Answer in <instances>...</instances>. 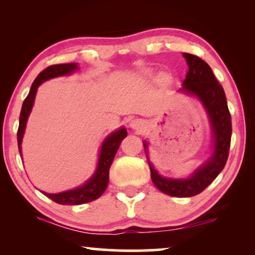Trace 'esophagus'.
Instances as JSON below:
<instances>
[{
  "label": "esophagus",
  "mask_w": 255,
  "mask_h": 255,
  "mask_svg": "<svg viewBox=\"0 0 255 255\" xmlns=\"http://www.w3.org/2000/svg\"><path fill=\"white\" fill-rule=\"evenodd\" d=\"M131 127L133 128H135V130H139V128H141V127H142V122L141 121H138V120L132 121L131 122Z\"/></svg>",
  "instance_id": "34e87169"
}]
</instances>
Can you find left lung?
Masks as SVG:
<instances>
[{
    "mask_svg": "<svg viewBox=\"0 0 255 255\" xmlns=\"http://www.w3.org/2000/svg\"><path fill=\"white\" fill-rule=\"evenodd\" d=\"M187 59L188 73L183 81V90L194 94L203 102L210 117L215 135L214 154L203 167L188 180H170L160 176L148 162L153 183L162 193L174 197H191L202 193L225 167L231 145L232 124L224 89L215 78L212 69L197 55L183 53ZM145 148L147 145L144 142Z\"/></svg>",
    "mask_w": 255,
    "mask_h": 255,
    "instance_id": "left-lung-1",
    "label": "left lung"
}]
</instances>
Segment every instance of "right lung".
<instances>
[{
  "label": "right lung",
  "mask_w": 255,
  "mask_h": 255,
  "mask_svg": "<svg viewBox=\"0 0 255 255\" xmlns=\"http://www.w3.org/2000/svg\"><path fill=\"white\" fill-rule=\"evenodd\" d=\"M78 68L76 64H59V65H52L45 68L43 72H40L38 76L34 80L32 86H31L30 92L24 100L22 110H20L19 115V125L18 130H17V142H18V149L20 153V144H22V138L24 133V128H25L26 120L29 117V114L31 111V108L33 106L34 96H36V92L38 86L41 82L46 81L48 79L55 78V76L66 75L72 73L74 69ZM127 130L125 128H121L113 134H110L106 140H104L102 145V149H101V154L99 159V165H97V169L94 176L90 179L86 184L82 187L78 188V189H73L69 191H65V193L60 194H45V196L51 198L55 203L62 204V205H78L92 202L96 198H99L104 191H106L108 183H109V169L111 163L114 161L115 155L118 151L121 142L123 139L127 137Z\"/></svg>",
  "instance_id": "1"
}]
</instances>
